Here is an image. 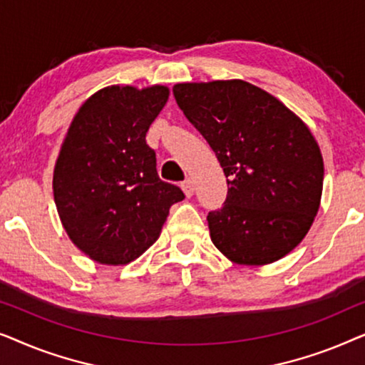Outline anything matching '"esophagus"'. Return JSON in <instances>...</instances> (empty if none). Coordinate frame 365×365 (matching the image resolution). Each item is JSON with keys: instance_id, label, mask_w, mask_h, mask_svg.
<instances>
[{"instance_id": "obj_1", "label": "esophagus", "mask_w": 365, "mask_h": 365, "mask_svg": "<svg viewBox=\"0 0 365 365\" xmlns=\"http://www.w3.org/2000/svg\"><path fill=\"white\" fill-rule=\"evenodd\" d=\"M181 186H182L184 194H186L187 197H191L192 194H194V182L191 181V179H186V181L181 184Z\"/></svg>"}]
</instances>
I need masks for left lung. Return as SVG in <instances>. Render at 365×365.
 I'll use <instances>...</instances> for the list:
<instances>
[{"mask_svg":"<svg viewBox=\"0 0 365 365\" xmlns=\"http://www.w3.org/2000/svg\"><path fill=\"white\" fill-rule=\"evenodd\" d=\"M173 93L227 178L224 206L207 214L214 246L246 266L291 252L311 229L322 196L324 161L309 128L242 79L179 83Z\"/></svg>","mask_w":365,"mask_h":365,"instance_id":"1","label":"left lung"}]
</instances>
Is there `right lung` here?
I'll list each match as a JSON object with an SVG mask.
<instances>
[{
	"mask_svg": "<svg viewBox=\"0 0 365 365\" xmlns=\"http://www.w3.org/2000/svg\"><path fill=\"white\" fill-rule=\"evenodd\" d=\"M166 86H108L86 99L64 138L53 176L59 219L74 246L119 266L156 242L169 207L184 199L159 179L146 133Z\"/></svg>",
	"mask_w": 365,
	"mask_h": 365,
	"instance_id": "add662e5",
	"label": "right lung"
}]
</instances>
